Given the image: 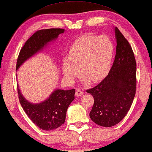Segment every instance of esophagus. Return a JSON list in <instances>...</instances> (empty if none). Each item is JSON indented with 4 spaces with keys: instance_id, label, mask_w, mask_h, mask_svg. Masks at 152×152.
Returning <instances> with one entry per match:
<instances>
[{
    "instance_id": "1",
    "label": "esophagus",
    "mask_w": 152,
    "mask_h": 152,
    "mask_svg": "<svg viewBox=\"0 0 152 152\" xmlns=\"http://www.w3.org/2000/svg\"><path fill=\"white\" fill-rule=\"evenodd\" d=\"M83 94H84V92L81 89H77L76 91V93H75V95L77 97L81 96V95H83Z\"/></svg>"
}]
</instances>
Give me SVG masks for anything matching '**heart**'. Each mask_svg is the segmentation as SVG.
Returning a JSON list of instances; mask_svg holds the SVG:
<instances>
[{
  "label": "heart",
  "mask_w": 152,
  "mask_h": 152,
  "mask_svg": "<svg viewBox=\"0 0 152 152\" xmlns=\"http://www.w3.org/2000/svg\"><path fill=\"white\" fill-rule=\"evenodd\" d=\"M113 53V44L107 37L81 36L71 45L67 57L63 58L64 76L69 82L73 83L79 74V67L85 81L100 80L110 70Z\"/></svg>",
  "instance_id": "heart-1"
}]
</instances>
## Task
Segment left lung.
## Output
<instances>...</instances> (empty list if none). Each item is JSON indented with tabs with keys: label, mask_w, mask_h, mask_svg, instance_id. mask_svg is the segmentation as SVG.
Wrapping results in <instances>:
<instances>
[{
	"label": "left lung",
	"mask_w": 152,
	"mask_h": 152,
	"mask_svg": "<svg viewBox=\"0 0 152 152\" xmlns=\"http://www.w3.org/2000/svg\"><path fill=\"white\" fill-rule=\"evenodd\" d=\"M116 55L110 73L102 81L87 90L94 98L89 117L103 127L119 123L129 110L136 92V61L132 48L118 27Z\"/></svg>",
	"instance_id": "obj_1"
}]
</instances>
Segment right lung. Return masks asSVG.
<instances>
[{
    "mask_svg": "<svg viewBox=\"0 0 152 152\" xmlns=\"http://www.w3.org/2000/svg\"><path fill=\"white\" fill-rule=\"evenodd\" d=\"M64 31L63 28H48L35 32L20 49L16 69L27 58L41 50L47 42L57 38L58 34ZM17 92L20 105L31 120L40 129L49 131L65 123L66 110L75 99V89L55 90L49 99L39 104L28 102L21 95L18 87Z\"/></svg>",
    "mask_w": 152,
    "mask_h": 152,
    "instance_id": "1",
    "label": "right lung"
}]
</instances>
